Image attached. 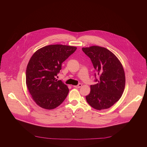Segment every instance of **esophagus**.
<instances>
[{
	"label": "esophagus",
	"instance_id": "1",
	"mask_svg": "<svg viewBox=\"0 0 147 147\" xmlns=\"http://www.w3.org/2000/svg\"><path fill=\"white\" fill-rule=\"evenodd\" d=\"M81 86H82V84H78V86H74L73 87H75V88H79L81 87Z\"/></svg>",
	"mask_w": 147,
	"mask_h": 147
}]
</instances>
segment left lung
<instances>
[{"instance_id":"left-lung-1","label":"left lung","mask_w":147,"mask_h":147,"mask_svg":"<svg viewBox=\"0 0 147 147\" xmlns=\"http://www.w3.org/2000/svg\"><path fill=\"white\" fill-rule=\"evenodd\" d=\"M82 50L91 59L99 76L97 84L91 86L86 100L95 109H108L120 99L124 90L125 77L122 64L105 48L91 46Z\"/></svg>"}]
</instances>
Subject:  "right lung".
Here are the masks:
<instances>
[{"mask_svg":"<svg viewBox=\"0 0 147 147\" xmlns=\"http://www.w3.org/2000/svg\"><path fill=\"white\" fill-rule=\"evenodd\" d=\"M77 47L50 45L38 49L30 58L26 69V85L31 97L39 107L53 109L65 100L69 90L56 79L61 64Z\"/></svg>","mask_w":147,"mask_h":147,"instance_id":"right-lung-1","label":"right lung"}]
</instances>
